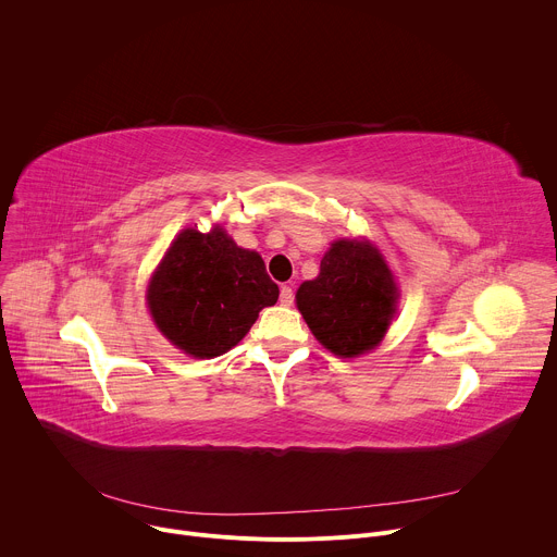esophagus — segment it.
Masks as SVG:
<instances>
[{
  "label": "esophagus",
  "mask_w": 557,
  "mask_h": 557,
  "mask_svg": "<svg viewBox=\"0 0 557 557\" xmlns=\"http://www.w3.org/2000/svg\"><path fill=\"white\" fill-rule=\"evenodd\" d=\"M293 301H295L293 288H290V286H282V290H280V304H282V306H290Z\"/></svg>",
  "instance_id": "34e87169"
}]
</instances>
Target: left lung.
<instances>
[{"instance_id": "obj_1", "label": "left lung", "mask_w": 557, "mask_h": 557, "mask_svg": "<svg viewBox=\"0 0 557 557\" xmlns=\"http://www.w3.org/2000/svg\"><path fill=\"white\" fill-rule=\"evenodd\" d=\"M297 308L314 339L337 357H359L381 344L399 301L379 249L368 240H335L320 275L297 288Z\"/></svg>"}]
</instances>
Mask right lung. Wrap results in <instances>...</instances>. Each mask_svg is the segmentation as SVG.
<instances>
[{
	"mask_svg": "<svg viewBox=\"0 0 557 557\" xmlns=\"http://www.w3.org/2000/svg\"><path fill=\"white\" fill-rule=\"evenodd\" d=\"M277 297L260 253L237 247L218 224L183 228L147 286L156 329L196 359L231 350Z\"/></svg>",
	"mask_w": 557,
	"mask_h": 557,
	"instance_id": "1",
	"label": "right lung"
}]
</instances>
